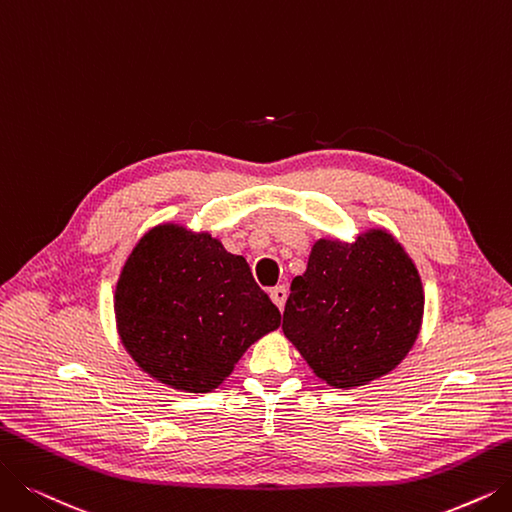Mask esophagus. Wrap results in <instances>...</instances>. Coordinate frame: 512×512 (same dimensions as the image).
Instances as JSON below:
<instances>
[{"mask_svg": "<svg viewBox=\"0 0 512 512\" xmlns=\"http://www.w3.org/2000/svg\"><path fill=\"white\" fill-rule=\"evenodd\" d=\"M271 300L279 306V311H283V304L288 300V290H285V285H277V288L271 290Z\"/></svg>", "mask_w": 512, "mask_h": 512, "instance_id": "obj_1", "label": "esophagus"}]
</instances>
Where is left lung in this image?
Here are the masks:
<instances>
[{
	"label": "left lung",
	"mask_w": 512,
	"mask_h": 512,
	"mask_svg": "<svg viewBox=\"0 0 512 512\" xmlns=\"http://www.w3.org/2000/svg\"><path fill=\"white\" fill-rule=\"evenodd\" d=\"M424 315L414 260L384 229L355 241L319 239L294 277L281 330L317 378L355 388L393 372L412 351Z\"/></svg>",
	"instance_id": "8db88e82"
}]
</instances>
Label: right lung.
<instances>
[{
    "instance_id": "add662e5",
    "label": "right lung",
    "mask_w": 512,
    "mask_h": 512,
    "mask_svg": "<svg viewBox=\"0 0 512 512\" xmlns=\"http://www.w3.org/2000/svg\"><path fill=\"white\" fill-rule=\"evenodd\" d=\"M115 323L142 372L210 393L281 313L245 262L210 233L159 224L140 237L115 285Z\"/></svg>"
}]
</instances>
